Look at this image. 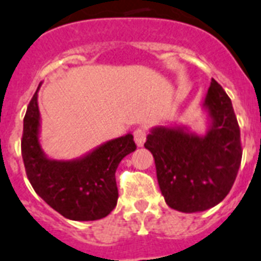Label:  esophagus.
Here are the masks:
<instances>
[{"mask_svg":"<svg viewBox=\"0 0 261 261\" xmlns=\"http://www.w3.org/2000/svg\"><path fill=\"white\" fill-rule=\"evenodd\" d=\"M146 134H147L146 128H137V130L134 131V141L135 143H137L138 147H142V146L145 145Z\"/></svg>","mask_w":261,"mask_h":261,"instance_id":"1","label":"esophagus"}]
</instances>
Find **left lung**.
<instances>
[{"instance_id": "8db88e82", "label": "left lung", "mask_w": 261, "mask_h": 261, "mask_svg": "<svg viewBox=\"0 0 261 261\" xmlns=\"http://www.w3.org/2000/svg\"><path fill=\"white\" fill-rule=\"evenodd\" d=\"M201 107L207 120L204 134L186 126L161 124L152 127L145 143L154 156L166 204L184 213L220 204L233 186L243 155L232 101L215 79Z\"/></svg>"}]
</instances>
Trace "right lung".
<instances>
[{"instance_id": "obj_1", "label": "right lung", "mask_w": 261, "mask_h": 261, "mask_svg": "<svg viewBox=\"0 0 261 261\" xmlns=\"http://www.w3.org/2000/svg\"><path fill=\"white\" fill-rule=\"evenodd\" d=\"M37 87L24 118L21 152L28 179L52 209L73 221L109 216L118 202L115 171L120 161L137 149L131 133L101 143L75 160H54L40 142L41 116Z\"/></svg>"}]
</instances>
